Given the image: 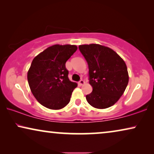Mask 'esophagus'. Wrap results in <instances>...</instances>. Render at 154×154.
<instances>
[{"mask_svg": "<svg viewBox=\"0 0 154 154\" xmlns=\"http://www.w3.org/2000/svg\"><path fill=\"white\" fill-rule=\"evenodd\" d=\"M84 83H85V81H84L83 80H81V81L79 82V84L80 85H83Z\"/></svg>", "mask_w": 154, "mask_h": 154, "instance_id": "1", "label": "esophagus"}]
</instances>
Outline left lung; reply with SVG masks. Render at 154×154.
Wrapping results in <instances>:
<instances>
[{"label": "left lung", "mask_w": 154, "mask_h": 154, "mask_svg": "<svg viewBox=\"0 0 154 154\" xmlns=\"http://www.w3.org/2000/svg\"><path fill=\"white\" fill-rule=\"evenodd\" d=\"M79 48L88 62L92 87L91 93L86 95L88 102L97 109L113 106L123 95L129 81L125 62L112 49L98 44Z\"/></svg>", "instance_id": "obj_1"}]
</instances>
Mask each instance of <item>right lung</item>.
<instances>
[{
  "mask_svg": "<svg viewBox=\"0 0 154 154\" xmlns=\"http://www.w3.org/2000/svg\"><path fill=\"white\" fill-rule=\"evenodd\" d=\"M77 46L54 45L35 57L27 73L31 92L40 104L50 109H61L71 100L77 84L69 81L66 61Z\"/></svg>",
  "mask_w": 154,
  "mask_h": 154,
  "instance_id": "1",
  "label": "right lung"
}]
</instances>
